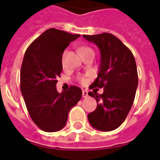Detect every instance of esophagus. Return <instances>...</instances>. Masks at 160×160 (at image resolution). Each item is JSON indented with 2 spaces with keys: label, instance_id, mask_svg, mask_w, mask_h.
I'll return each mask as SVG.
<instances>
[{
  "label": "esophagus",
  "instance_id": "1",
  "mask_svg": "<svg viewBox=\"0 0 160 160\" xmlns=\"http://www.w3.org/2000/svg\"><path fill=\"white\" fill-rule=\"evenodd\" d=\"M88 96V92L87 90H82V97L83 98H87Z\"/></svg>",
  "mask_w": 160,
  "mask_h": 160
}]
</instances>
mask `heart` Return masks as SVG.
Here are the masks:
<instances>
[{
    "mask_svg": "<svg viewBox=\"0 0 160 160\" xmlns=\"http://www.w3.org/2000/svg\"><path fill=\"white\" fill-rule=\"evenodd\" d=\"M81 53L82 54H87V53H94V51H93V49L90 47H82L81 49ZM66 52H65L63 53L62 56V65L63 66H65V59H66ZM79 81L81 82L82 83H84L86 82V79L84 78H79Z\"/></svg>",
    "mask_w": 160,
    "mask_h": 160,
    "instance_id": "1",
    "label": "heart"
}]
</instances>
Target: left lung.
<instances>
[{"mask_svg":"<svg viewBox=\"0 0 160 160\" xmlns=\"http://www.w3.org/2000/svg\"><path fill=\"white\" fill-rule=\"evenodd\" d=\"M100 50L101 60L97 78L90 86L103 88V93L89 92L97 102L95 111L88 114L89 122L98 131L118 128L128 116L138 87L135 58L121 41L109 32L83 35Z\"/></svg>","mask_w":160,"mask_h":160,"instance_id":"8db88e82","label":"left lung"}]
</instances>
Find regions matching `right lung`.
I'll return each instance as SVG.
<instances>
[{
  "label": "right lung",
  "instance_id": "obj_1",
  "mask_svg": "<svg viewBox=\"0 0 160 160\" xmlns=\"http://www.w3.org/2000/svg\"><path fill=\"white\" fill-rule=\"evenodd\" d=\"M81 36L57 29H47L25 51L21 68V90L35 124L46 132L62 129L70 109L81 99L82 90L71 86L58 93L57 78L62 71V53Z\"/></svg>",
  "mask_w": 160,
  "mask_h": 160
}]
</instances>
